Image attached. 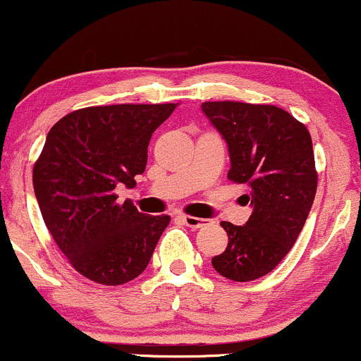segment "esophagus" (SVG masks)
I'll return each mask as SVG.
<instances>
[{"instance_id": "34e87169", "label": "esophagus", "mask_w": 361, "mask_h": 361, "mask_svg": "<svg viewBox=\"0 0 361 361\" xmlns=\"http://www.w3.org/2000/svg\"><path fill=\"white\" fill-rule=\"evenodd\" d=\"M181 217V221H183V224L185 226H188V227H192V229H198V227H202L204 226V222H205V219H200V217H193V215H180Z\"/></svg>"}]
</instances>
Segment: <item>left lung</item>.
Returning <instances> with one entry per match:
<instances>
[{"label":"left lung","mask_w":361,"mask_h":361,"mask_svg":"<svg viewBox=\"0 0 361 361\" xmlns=\"http://www.w3.org/2000/svg\"><path fill=\"white\" fill-rule=\"evenodd\" d=\"M202 110L227 142V178L244 185L252 212L244 226L221 222L229 243L212 267L226 279L268 275L299 238L317 190L307 127L275 105L205 102Z\"/></svg>","instance_id":"8db88e82"}]
</instances>
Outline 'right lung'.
<instances>
[{
	"instance_id": "add662e5",
	"label": "right lung",
	"mask_w": 361,
	"mask_h": 361,
	"mask_svg": "<svg viewBox=\"0 0 361 361\" xmlns=\"http://www.w3.org/2000/svg\"><path fill=\"white\" fill-rule=\"evenodd\" d=\"M176 103L109 105L71 111L49 130L34 190L49 233L78 273L122 285L146 270L169 215H146L118 186L134 188L152 132Z\"/></svg>"
}]
</instances>
